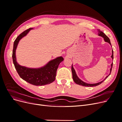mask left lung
Wrapping results in <instances>:
<instances>
[{"label":"left lung","instance_id":"left-lung-1","mask_svg":"<svg viewBox=\"0 0 122 122\" xmlns=\"http://www.w3.org/2000/svg\"><path fill=\"white\" fill-rule=\"evenodd\" d=\"M98 31H99V36H102V37L104 38L105 41L106 42H108L109 43L110 45H111V43H110V40H109V38L105 34H104L102 31H101L100 29H99L98 30ZM112 59H113V50H112ZM112 65H113V63L111 65V66H112V68H110V73H111L112 72ZM71 69H72V77H73V80L74 81L76 84H79V85H81V86H89V87H92V86H98V85L100 84L102 82H103V81H104L105 79H106L107 77L109 76V75L110 74H110L106 77V78L104 79V80H103V81H102L100 82H98V83H94V84H88V83H86V82H84L83 81H82L81 80H80L78 77H77L76 74V72H75V70L74 69L73 66L72 65V68H71Z\"/></svg>","mask_w":122,"mask_h":122}]
</instances>
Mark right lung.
I'll use <instances>...</instances> for the list:
<instances>
[{
  "instance_id": "right-lung-1",
  "label": "right lung",
  "mask_w": 122,
  "mask_h": 122,
  "mask_svg": "<svg viewBox=\"0 0 122 122\" xmlns=\"http://www.w3.org/2000/svg\"><path fill=\"white\" fill-rule=\"evenodd\" d=\"M32 29V28H29L21 33L14 41L12 54L13 61L17 72L22 79L34 86H44L52 83L55 80L59 64L63 61L64 58L61 56L57 57L50 61L44 67L39 69L28 68L18 64L15 54L18 44L20 40L26 35Z\"/></svg>"
}]
</instances>
